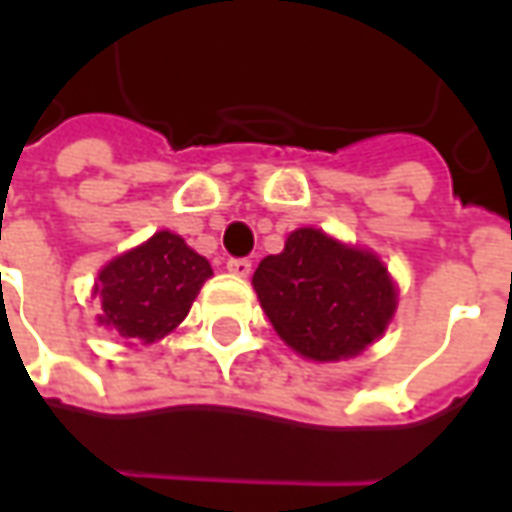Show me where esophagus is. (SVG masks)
<instances>
[{
    "label": "esophagus",
    "instance_id": "esophagus-1",
    "mask_svg": "<svg viewBox=\"0 0 512 512\" xmlns=\"http://www.w3.org/2000/svg\"><path fill=\"white\" fill-rule=\"evenodd\" d=\"M227 271L235 274V277H249L252 260H249V257H230V260H227Z\"/></svg>",
    "mask_w": 512,
    "mask_h": 512
}]
</instances>
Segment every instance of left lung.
I'll use <instances>...</instances> for the list:
<instances>
[{
	"instance_id": "1",
	"label": "left lung",
	"mask_w": 512,
	"mask_h": 512,
	"mask_svg": "<svg viewBox=\"0 0 512 512\" xmlns=\"http://www.w3.org/2000/svg\"><path fill=\"white\" fill-rule=\"evenodd\" d=\"M257 299L285 343L315 362L365 351L395 312V285L381 260L301 227L257 266Z\"/></svg>"
}]
</instances>
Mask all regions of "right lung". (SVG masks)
I'll use <instances>...</instances> for the list:
<instances>
[{"label":"right lung","instance_id":"add662e5","mask_svg":"<svg viewBox=\"0 0 512 512\" xmlns=\"http://www.w3.org/2000/svg\"><path fill=\"white\" fill-rule=\"evenodd\" d=\"M211 274L205 257L180 235L161 230L98 274L101 323L126 340H161L189 315L191 301Z\"/></svg>","mask_w":512,"mask_h":512}]
</instances>
